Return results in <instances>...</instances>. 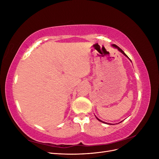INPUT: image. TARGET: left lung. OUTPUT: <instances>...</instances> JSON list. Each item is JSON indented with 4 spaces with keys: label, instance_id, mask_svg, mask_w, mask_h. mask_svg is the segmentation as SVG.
<instances>
[{
    "label": "left lung",
    "instance_id": "8db88e82",
    "mask_svg": "<svg viewBox=\"0 0 159 159\" xmlns=\"http://www.w3.org/2000/svg\"><path fill=\"white\" fill-rule=\"evenodd\" d=\"M111 46H112L113 47L115 48H117V50H119V52H121L122 53V54H123L124 56H126L127 57H128V58H129V57H128V56H127V55L125 54V52H123V50H121V48H119V47H118V46H117V45H115V44H112ZM129 60H130V59H129ZM130 61H131V60H130ZM96 118H97V119L98 120V121H99L100 122H102V123H105V124H109V125H111V123H105V122H104V121H102V120H100V119H98V118L97 117H96ZM120 123H121V122H120Z\"/></svg>",
    "mask_w": 159,
    "mask_h": 159
}]
</instances>
